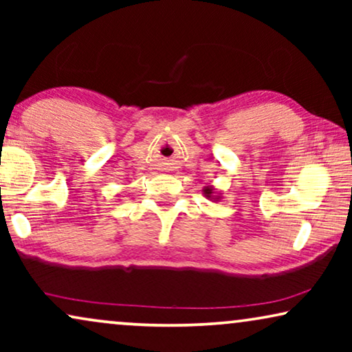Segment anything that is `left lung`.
<instances>
[{"label": "left lung", "instance_id": "left-lung-1", "mask_svg": "<svg viewBox=\"0 0 352 352\" xmlns=\"http://www.w3.org/2000/svg\"><path fill=\"white\" fill-rule=\"evenodd\" d=\"M204 195L206 197V199L208 200H213V201H219L221 199H223V197H221V194H218V192H216V189L213 186H205L204 187Z\"/></svg>", "mask_w": 352, "mask_h": 352}]
</instances>
